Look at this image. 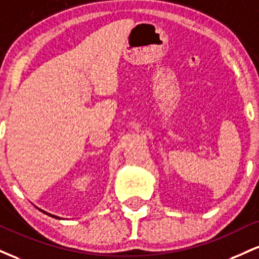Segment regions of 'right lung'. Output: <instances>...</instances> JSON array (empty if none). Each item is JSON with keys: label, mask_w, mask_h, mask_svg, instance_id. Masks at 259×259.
Listing matches in <instances>:
<instances>
[{"label": "right lung", "mask_w": 259, "mask_h": 259, "mask_svg": "<svg viewBox=\"0 0 259 259\" xmlns=\"http://www.w3.org/2000/svg\"><path fill=\"white\" fill-rule=\"evenodd\" d=\"M40 210H41V209H40ZM41 211H42V213L48 214V215H49V217H52V218H56V219H60V218H59V217H56V215H52V214H49V213H46V211H44V210H41Z\"/></svg>", "instance_id": "obj_1"}]
</instances>
